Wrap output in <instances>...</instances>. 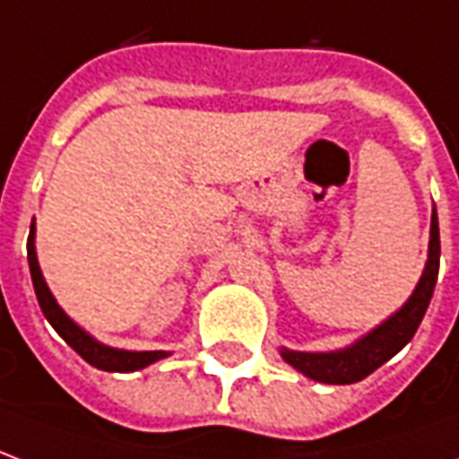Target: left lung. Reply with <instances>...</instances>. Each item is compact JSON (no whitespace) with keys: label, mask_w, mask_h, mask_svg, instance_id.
<instances>
[{"label":"left lung","mask_w":459,"mask_h":459,"mask_svg":"<svg viewBox=\"0 0 459 459\" xmlns=\"http://www.w3.org/2000/svg\"><path fill=\"white\" fill-rule=\"evenodd\" d=\"M437 268H440V230H437V213L433 209L430 219V248H428V263H425L423 278L413 290L411 299L395 312L394 317L385 319L381 327H376L371 334H366L361 342H356L342 351L329 354H309V351H290L282 349V359L290 366H295L309 378L319 384H356L376 368L385 364L394 354H398L411 339L415 329L423 322L425 309L433 298L435 282H437Z\"/></svg>","instance_id":"obj_1"}]
</instances>
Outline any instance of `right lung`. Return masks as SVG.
<instances>
[{
    "mask_svg": "<svg viewBox=\"0 0 459 459\" xmlns=\"http://www.w3.org/2000/svg\"><path fill=\"white\" fill-rule=\"evenodd\" d=\"M26 253H29V270H31V282H34L36 299L41 305L44 317L51 322V327L65 339V344L75 349L78 354L83 356L85 361L95 368L103 371H137L144 366L154 364L167 356V351H122V349H110V346L98 344L93 337H88L83 329L74 325L71 319L65 317V312L56 305L54 295L48 292V285L44 282V275L39 270V260H36L34 250V223L29 230V243H26Z\"/></svg>",
    "mask_w": 459,
    "mask_h": 459,
    "instance_id": "right-lung-1",
    "label": "right lung"
}]
</instances>
